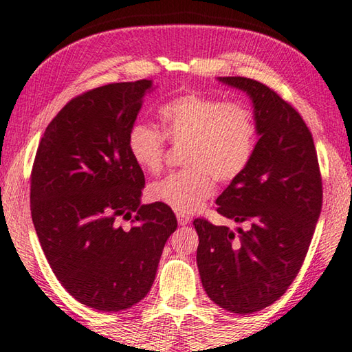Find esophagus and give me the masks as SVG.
Returning a JSON list of instances; mask_svg holds the SVG:
<instances>
[{"label": "esophagus", "mask_w": 352, "mask_h": 352, "mask_svg": "<svg viewBox=\"0 0 352 352\" xmlns=\"http://www.w3.org/2000/svg\"><path fill=\"white\" fill-rule=\"evenodd\" d=\"M177 221H178V224H180V226H186V224H189V222H191V217L186 216V214H177Z\"/></svg>", "instance_id": "esophagus-1"}]
</instances>
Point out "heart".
<instances>
[{"mask_svg": "<svg viewBox=\"0 0 352 352\" xmlns=\"http://www.w3.org/2000/svg\"><path fill=\"white\" fill-rule=\"evenodd\" d=\"M158 116L163 133L135 124L128 131V152L144 172L158 174L166 139L185 146V169L153 182L148 197L178 214H192L214 192L216 180L228 183L246 170L256 144L255 116L244 103L196 92L170 98Z\"/></svg>", "mask_w": 352, "mask_h": 352, "instance_id": "b5f03b06", "label": "heart"}]
</instances>
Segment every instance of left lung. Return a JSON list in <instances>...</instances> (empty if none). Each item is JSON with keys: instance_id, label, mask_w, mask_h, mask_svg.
Segmentation results:
<instances>
[{"instance_id": "8db88e82", "label": "left lung", "mask_w": 352, "mask_h": 352, "mask_svg": "<svg viewBox=\"0 0 352 352\" xmlns=\"http://www.w3.org/2000/svg\"><path fill=\"white\" fill-rule=\"evenodd\" d=\"M252 102L258 141L246 170L216 199L217 213L246 228L194 221L197 266L208 298L248 315L274 304L296 278L321 213L314 138L292 104L261 82L219 76Z\"/></svg>"}]
</instances>
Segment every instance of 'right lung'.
I'll return each instance as SVG.
<instances>
[{"mask_svg": "<svg viewBox=\"0 0 352 352\" xmlns=\"http://www.w3.org/2000/svg\"><path fill=\"white\" fill-rule=\"evenodd\" d=\"M153 89L152 80L114 82L70 100L32 166L31 216L43 254L60 285L96 310L120 311L147 296L177 228L170 208L141 204L146 178L128 152V131Z\"/></svg>", "mask_w": 352, "mask_h": 352, "instance_id": "1", "label": "right lung"}]
</instances>
